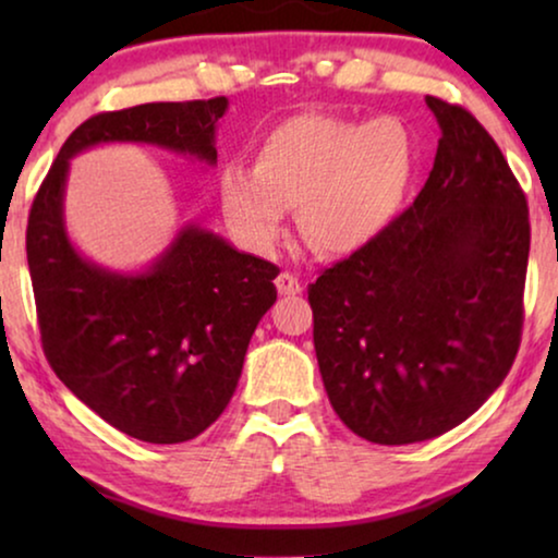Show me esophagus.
<instances>
[{"instance_id": "34e87169", "label": "esophagus", "mask_w": 558, "mask_h": 558, "mask_svg": "<svg viewBox=\"0 0 558 558\" xmlns=\"http://www.w3.org/2000/svg\"><path fill=\"white\" fill-rule=\"evenodd\" d=\"M277 289H279V294H284V296H294V294H300V292H302V284H300V279L294 277V274L281 271L279 277H277Z\"/></svg>"}]
</instances>
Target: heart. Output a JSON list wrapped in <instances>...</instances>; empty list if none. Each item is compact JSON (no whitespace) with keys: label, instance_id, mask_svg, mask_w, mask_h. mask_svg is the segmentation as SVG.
Listing matches in <instances>:
<instances>
[{"label":"heart","instance_id":"heart-1","mask_svg":"<svg viewBox=\"0 0 558 558\" xmlns=\"http://www.w3.org/2000/svg\"><path fill=\"white\" fill-rule=\"evenodd\" d=\"M416 172L414 136L393 117L327 113L284 119L258 142L254 167L218 178L220 210L243 246L271 254L296 208V228L325 256H350L386 231Z\"/></svg>","mask_w":558,"mask_h":558}]
</instances>
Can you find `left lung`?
Segmentation results:
<instances>
[{
  "mask_svg": "<svg viewBox=\"0 0 558 558\" xmlns=\"http://www.w3.org/2000/svg\"><path fill=\"white\" fill-rule=\"evenodd\" d=\"M441 140L414 205L310 287L335 414L373 445H414L475 414L523 325V190L480 121L426 96Z\"/></svg>",
  "mask_w": 558,
  "mask_h": 558,
  "instance_id": "obj_1",
  "label": "left lung"
}]
</instances>
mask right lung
<instances>
[{
  "instance_id": "add662e5",
  "label": "right lung",
  "mask_w": 558,
  "mask_h": 558,
  "mask_svg": "<svg viewBox=\"0 0 558 558\" xmlns=\"http://www.w3.org/2000/svg\"><path fill=\"white\" fill-rule=\"evenodd\" d=\"M228 98L142 104L90 117L68 136L27 220L45 355L56 376L113 429L180 445L208 429L239 386L251 335L277 302L279 269L185 223L140 271L83 256L65 226L71 159L98 144H147L216 167Z\"/></svg>"
}]
</instances>
